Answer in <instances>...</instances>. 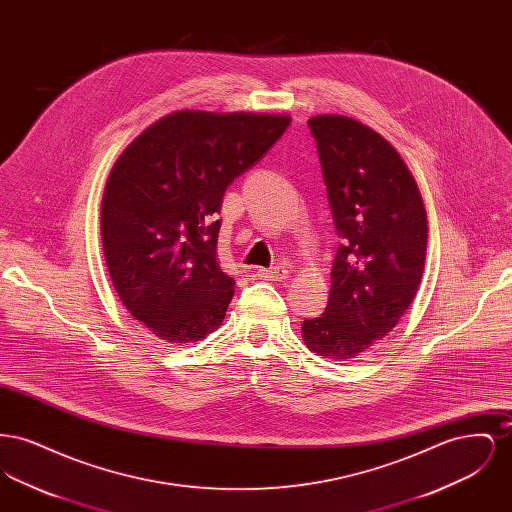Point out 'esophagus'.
<instances>
[{
    "label": "esophagus",
    "mask_w": 512,
    "mask_h": 512,
    "mask_svg": "<svg viewBox=\"0 0 512 512\" xmlns=\"http://www.w3.org/2000/svg\"><path fill=\"white\" fill-rule=\"evenodd\" d=\"M257 276H259L261 280H276V282H284V280H288L290 272H288L284 267L257 268Z\"/></svg>",
    "instance_id": "1"
}]
</instances>
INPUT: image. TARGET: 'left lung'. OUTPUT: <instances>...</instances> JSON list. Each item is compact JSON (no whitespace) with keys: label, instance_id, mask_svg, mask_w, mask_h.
<instances>
[{"label":"left lung","instance_id":"1","mask_svg":"<svg viewBox=\"0 0 512 512\" xmlns=\"http://www.w3.org/2000/svg\"><path fill=\"white\" fill-rule=\"evenodd\" d=\"M309 128L341 244L328 305L301 330L313 353L349 361L388 336L413 303L428 222L413 174L378 132L343 115L311 117Z\"/></svg>","mask_w":512,"mask_h":512}]
</instances>
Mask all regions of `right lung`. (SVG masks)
Segmentation results:
<instances>
[{
    "mask_svg": "<svg viewBox=\"0 0 512 512\" xmlns=\"http://www.w3.org/2000/svg\"><path fill=\"white\" fill-rule=\"evenodd\" d=\"M286 115L176 111L122 151L101 201L113 286L159 340L217 330L234 278L217 261L222 197L290 126Z\"/></svg>",
    "mask_w": 512,
    "mask_h": 512,
    "instance_id": "obj_1",
    "label": "right lung"
}]
</instances>
